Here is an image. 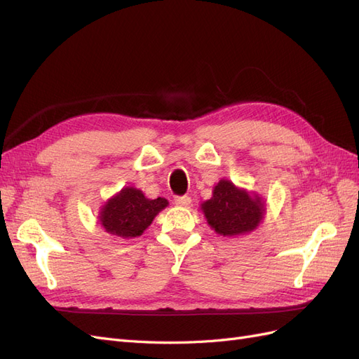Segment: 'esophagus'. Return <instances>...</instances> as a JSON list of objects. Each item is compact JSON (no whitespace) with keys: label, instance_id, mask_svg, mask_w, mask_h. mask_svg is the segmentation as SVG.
Listing matches in <instances>:
<instances>
[{"label":"esophagus","instance_id":"esophagus-1","mask_svg":"<svg viewBox=\"0 0 359 359\" xmlns=\"http://www.w3.org/2000/svg\"><path fill=\"white\" fill-rule=\"evenodd\" d=\"M175 203L178 206H189L191 203V198L190 196H177Z\"/></svg>","mask_w":359,"mask_h":359}]
</instances>
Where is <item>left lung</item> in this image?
Here are the masks:
<instances>
[{
  "label": "left lung",
  "mask_w": 359,
  "mask_h": 359,
  "mask_svg": "<svg viewBox=\"0 0 359 359\" xmlns=\"http://www.w3.org/2000/svg\"><path fill=\"white\" fill-rule=\"evenodd\" d=\"M201 210L217 233L235 236L256 229L264 219L265 203L259 194L238 189L229 180H220L212 198L203 202Z\"/></svg>",
  "instance_id": "obj_1"
}]
</instances>
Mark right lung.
Listing matches in <instances>:
<instances>
[{
	"mask_svg": "<svg viewBox=\"0 0 359 359\" xmlns=\"http://www.w3.org/2000/svg\"><path fill=\"white\" fill-rule=\"evenodd\" d=\"M168 205L165 198L148 199L142 190L124 187L102 206L99 219L107 233L119 238H136L144 233L154 217Z\"/></svg>",
	"mask_w": 359,
	"mask_h": 359,
	"instance_id": "add662e5",
	"label": "right lung"
}]
</instances>
